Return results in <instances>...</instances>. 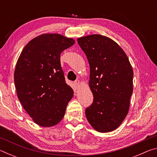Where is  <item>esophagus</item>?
Wrapping results in <instances>:
<instances>
[{"mask_svg":"<svg viewBox=\"0 0 157 157\" xmlns=\"http://www.w3.org/2000/svg\"><path fill=\"white\" fill-rule=\"evenodd\" d=\"M74 84H75V86H76V87H78L80 86V84H81V82H80V81L79 80V79H77V80L74 82Z\"/></svg>","mask_w":157,"mask_h":157,"instance_id":"esophagus-1","label":"esophagus"}]
</instances>
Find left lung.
I'll return each instance as SVG.
<instances>
[{
  "mask_svg": "<svg viewBox=\"0 0 157 157\" xmlns=\"http://www.w3.org/2000/svg\"><path fill=\"white\" fill-rule=\"evenodd\" d=\"M78 42L90 66L89 86L94 102L85 114L97 132L113 131L129 109L133 69L125 52L109 37L100 34L79 37Z\"/></svg>",
  "mask_w": 157,
  "mask_h": 157,
  "instance_id": "obj_1",
  "label": "left lung"
}]
</instances>
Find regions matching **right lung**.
Listing matches in <instances>:
<instances>
[{
    "label": "right lung",
    "mask_w": 157,
    "mask_h": 157,
    "mask_svg": "<svg viewBox=\"0 0 157 157\" xmlns=\"http://www.w3.org/2000/svg\"><path fill=\"white\" fill-rule=\"evenodd\" d=\"M75 42L59 34H42L26 44L17 60L14 77L18 98L39 126L59 123L73 96L66 83L60 55Z\"/></svg>",
    "instance_id": "1"
}]
</instances>
